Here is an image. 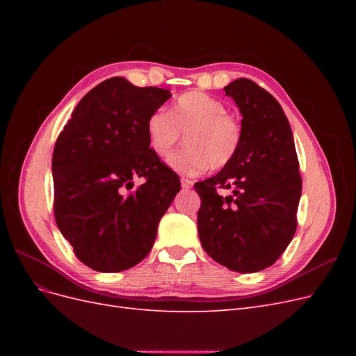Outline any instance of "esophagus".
I'll list each match as a JSON object with an SVG mask.
<instances>
[{
  "mask_svg": "<svg viewBox=\"0 0 356 356\" xmlns=\"http://www.w3.org/2000/svg\"><path fill=\"white\" fill-rule=\"evenodd\" d=\"M181 187L184 188V190L191 188V187H193V181H190V179H187V178H182V179H181Z\"/></svg>",
  "mask_w": 356,
  "mask_h": 356,
  "instance_id": "34e87169",
  "label": "esophagus"
}]
</instances>
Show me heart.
Instances as JSON below:
<instances>
[{"label":"heart","mask_w":356,"mask_h":356,"mask_svg":"<svg viewBox=\"0 0 356 356\" xmlns=\"http://www.w3.org/2000/svg\"><path fill=\"white\" fill-rule=\"evenodd\" d=\"M148 145L154 154L170 156L186 135V148L169 157L168 165L182 175H200L209 168L222 169L238 156L243 129L225 105L212 96L191 90L181 95L170 111L163 108L149 114L145 123Z\"/></svg>","instance_id":"heart-1"}]
</instances>
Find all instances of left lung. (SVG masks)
I'll use <instances>...</instances> for the list:
<instances>
[{"label": "left lung", "instance_id": "obj_1", "mask_svg": "<svg viewBox=\"0 0 356 356\" xmlns=\"http://www.w3.org/2000/svg\"><path fill=\"white\" fill-rule=\"evenodd\" d=\"M242 114L238 156L217 175L196 182L203 250L238 273L272 266L293 241L301 177L293 131L273 96L248 79L224 88ZM233 188L221 197L216 187Z\"/></svg>", "mask_w": 356, "mask_h": 356}]
</instances>
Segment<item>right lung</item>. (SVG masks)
<instances>
[{"mask_svg":"<svg viewBox=\"0 0 356 356\" xmlns=\"http://www.w3.org/2000/svg\"><path fill=\"white\" fill-rule=\"evenodd\" d=\"M170 96L123 77L105 80L83 96L55 144V220L79 260L96 272H122L143 261L181 188L145 132L149 114ZM135 176L146 182L126 193Z\"/></svg>","mask_w":356,"mask_h":356,"instance_id":"right-lung-1","label":"right lung"}]
</instances>
